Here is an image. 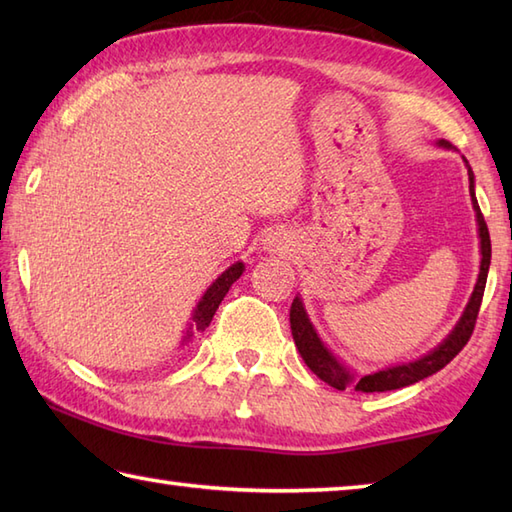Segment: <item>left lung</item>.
<instances>
[{
    "mask_svg": "<svg viewBox=\"0 0 512 512\" xmlns=\"http://www.w3.org/2000/svg\"><path fill=\"white\" fill-rule=\"evenodd\" d=\"M442 145H447V143H442ZM469 191H471L473 209L477 213V224H480V242H482L480 277H477L473 297L469 301V306H466L460 323L455 325V330L447 336V341L438 345L431 354L422 356L420 361H413L409 365H398V367H391V369H383V372H376V374H369V376L354 380V376L347 372V369L339 361H336V358L328 350H325L323 343L319 341V336H317V332L312 330V325L308 321V314H306V310H303L299 297L292 301V308H290L292 339H295V345H297V350H299L303 361H306V365L323 380V383L332 385L334 389H345V387L354 385V389L363 391V394H372V391L400 389V387L413 385L422 378L440 372L444 365H449L453 358L464 350V345L469 343L471 334L475 330L477 314H480L484 288H486L488 266H491V235H488V226L484 222L480 204H477V200H475L471 167H469Z\"/></svg>",
    "mask_w": 512,
    "mask_h": 512,
    "instance_id": "left-lung-1",
    "label": "left lung"
}]
</instances>
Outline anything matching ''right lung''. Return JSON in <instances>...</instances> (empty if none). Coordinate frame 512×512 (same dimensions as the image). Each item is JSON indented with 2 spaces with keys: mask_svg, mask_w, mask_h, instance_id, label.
<instances>
[{
  "mask_svg": "<svg viewBox=\"0 0 512 512\" xmlns=\"http://www.w3.org/2000/svg\"><path fill=\"white\" fill-rule=\"evenodd\" d=\"M242 273H244V264L237 262L228 270H224V273L213 281V286L204 292L202 301L198 303V308H195V312H193V330L204 332L206 328H209V323L213 319L217 306H220L222 299L226 297L228 288L235 284V281L239 279V275H242Z\"/></svg>",
  "mask_w": 512,
  "mask_h": 512,
  "instance_id": "right-lung-1",
  "label": "right lung"
}]
</instances>
